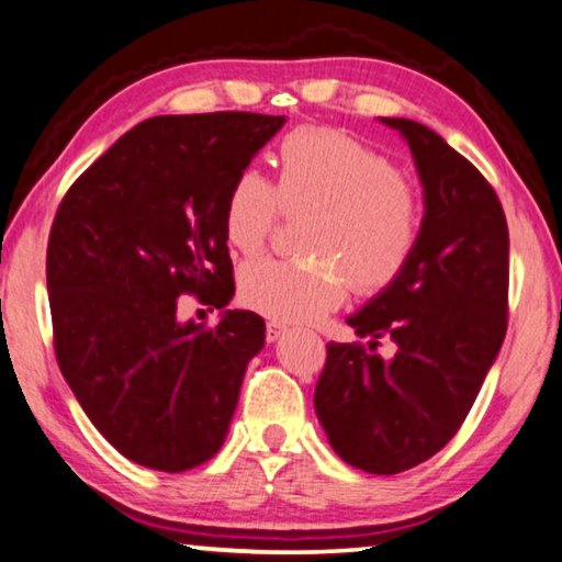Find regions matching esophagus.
<instances>
[{
	"label": "esophagus",
	"instance_id": "1",
	"mask_svg": "<svg viewBox=\"0 0 562 562\" xmlns=\"http://www.w3.org/2000/svg\"><path fill=\"white\" fill-rule=\"evenodd\" d=\"M283 335H286V327H283V324H279V322H268L266 324V339L268 341H279Z\"/></svg>",
	"mask_w": 562,
	"mask_h": 562
}]
</instances>
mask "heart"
Listing matches in <instances>:
<instances>
[{
    "label": "heart",
    "mask_w": 562,
    "mask_h": 562,
    "mask_svg": "<svg viewBox=\"0 0 562 562\" xmlns=\"http://www.w3.org/2000/svg\"><path fill=\"white\" fill-rule=\"evenodd\" d=\"M279 184L240 169L223 202V231L240 254L263 248L279 213L312 210L306 258H258L240 268V299L279 322H308L360 291L393 283L416 256L420 202L385 154L337 128L299 126L276 151Z\"/></svg>",
    "instance_id": "obj_1"
}]
</instances>
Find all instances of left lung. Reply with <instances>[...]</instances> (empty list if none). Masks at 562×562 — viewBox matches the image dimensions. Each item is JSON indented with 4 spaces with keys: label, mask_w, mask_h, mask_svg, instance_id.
<instances>
[{
    "label": "left lung",
    "mask_w": 562,
    "mask_h": 562,
    "mask_svg": "<svg viewBox=\"0 0 562 562\" xmlns=\"http://www.w3.org/2000/svg\"><path fill=\"white\" fill-rule=\"evenodd\" d=\"M408 142L423 184L416 256L347 319L362 345H327L314 390L322 428L349 467L401 474L443 449L474 405L507 335L509 233L484 175L411 119H380ZM396 341L382 361L376 339Z\"/></svg>",
    "instance_id": "1"
}]
</instances>
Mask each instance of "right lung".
<instances>
[{"label":"right lung","instance_id":"1","mask_svg":"<svg viewBox=\"0 0 562 562\" xmlns=\"http://www.w3.org/2000/svg\"><path fill=\"white\" fill-rule=\"evenodd\" d=\"M286 116H154L78 177L47 240L55 357L80 408L126 459L180 474L227 436L266 324L227 308L177 319L182 294L225 308L233 261L223 202Z\"/></svg>","mask_w":562,"mask_h":562}]
</instances>
